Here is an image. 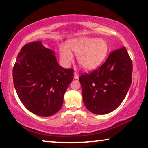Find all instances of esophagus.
<instances>
[{"mask_svg": "<svg viewBox=\"0 0 148 148\" xmlns=\"http://www.w3.org/2000/svg\"><path fill=\"white\" fill-rule=\"evenodd\" d=\"M74 78L75 79H78L79 78V73H78L77 72H74Z\"/></svg>", "mask_w": 148, "mask_h": 148, "instance_id": "1", "label": "esophagus"}]
</instances>
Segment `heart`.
Segmentation results:
<instances>
[{"label":"heart","instance_id":"obj_1","mask_svg":"<svg viewBox=\"0 0 148 148\" xmlns=\"http://www.w3.org/2000/svg\"><path fill=\"white\" fill-rule=\"evenodd\" d=\"M73 52L76 54L78 63L87 70L97 68L106 59L109 45L102 38L81 36L67 42V46L61 45L59 49L60 59L67 67L74 61Z\"/></svg>","mask_w":148,"mask_h":148}]
</instances>
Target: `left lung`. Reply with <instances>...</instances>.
I'll return each instance as SVG.
<instances>
[{
  "label": "left lung",
  "mask_w": 148,
  "mask_h": 148,
  "mask_svg": "<svg viewBox=\"0 0 148 148\" xmlns=\"http://www.w3.org/2000/svg\"><path fill=\"white\" fill-rule=\"evenodd\" d=\"M132 63L125 47L108 56L103 65L79 77L83 100L95 114H106L121 104L132 83Z\"/></svg>",
  "instance_id": "obj_1"
}]
</instances>
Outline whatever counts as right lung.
I'll list each match as a JSON object with an SVG mask.
<instances>
[{"label":"right lung","instance_id":"1","mask_svg":"<svg viewBox=\"0 0 148 148\" xmlns=\"http://www.w3.org/2000/svg\"><path fill=\"white\" fill-rule=\"evenodd\" d=\"M72 69L58 65L55 52L41 41L21 48L13 69V82L21 102L29 111L47 117L58 112L74 78Z\"/></svg>","mask_w":148,"mask_h":148}]
</instances>
